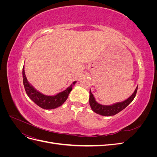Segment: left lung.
I'll list each match as a JSON object with an SVG mask.
<instances>
[{
    "label": "left lung",
    "mask_w": 157,
    "mask_h": 157,
    "mask_svg": "<svg viewBox=\"0 0 157 157\" xmlns=\"http://www.w3.org/2000/svg\"><path fill=\"white\" fill-rule=\"evenodd\" d=\"M137 86L135 90V91L132 94L130 97L128 98L126 100L122 102H118L115 104H113L111 105H103L101 104L98 103L95 98L94 97V95L92 94L91 90H90V98H89V103L91 107L92 110L99 115L102 116H113L115 115L116 114L118 113L121 111L123 109H125L129 104L133 101L134 99L137 90Z\"/></svg>",
    "instance_id": "left-lung-1"
}]
</instances>
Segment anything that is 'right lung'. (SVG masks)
I'll return each mask as SVG.
<instances>
[{"mask_svg":"<svg viewBox=\"0 0 157 157\" xmlns=\"http://www.w3.org/2000/svg\"><path fill=\"white\" fill-rule=\"evenodd\" d=\"M22 74L23 82L27 96L38 106L44 109H53L62 105V104L67 99L70 92L72 90L73 86L77 82V81H74L73 84L65 90L58 93L55 96H46V95L39 92L28 82L25 74L24 66L23 67Z\"/></svg>","mask_w":157,"mask_h":157,"instance_id":"obj_1","label":"right lung"}]
</instances>
